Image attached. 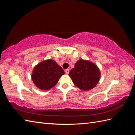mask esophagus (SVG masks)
<instances>
[{
  "label": "esophagus",
  "instance_id": "esophagus-1",
  "mask_svg": "<svg viewBox=\"0 0 135 135\" xmlns=\"http://www.w3.org/2000/svg\"><path fill=\"white\" fill-rule=\"evenodd\" d=\"M65 73L67 74H68V73H69V72H70V70H69V69H67V70H65Z\"/></svg>",
  "mask_w": 135,
  "mask_h": 135
}]
</instances>
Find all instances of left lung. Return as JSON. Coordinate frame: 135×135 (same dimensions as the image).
Wrapping results in <instances>:
<instances>
[{
  "label": "left lung",
  "instance_id": "1",
  "mask_svg": "<svg viewBox=\"0 0 135 135\" xmlns=\"http://www.w3.org/2000/svg\"><path fill=\"white\" fill-rule=\"evenodd\" d=\"M100 71L97 66L86 60H80L70 71L69 76L80 89L88 90L96 86L100 79Z\"/></svg>",
  "mask_w": 135,
  "mask_h": 135
}]
</instances>
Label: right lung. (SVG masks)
Here are the masks:
<instances>
[{"label": "right lung", "mask_w": 135, "mask_h": 135, "mask_svg": "<svg viewBox=\"0 0 135 135\" xmlns=\"http://www.w3.org/2000/svg\"><path fill=\"white\" fill-rule=\"evenodd\" d=\"M64 74V70L56 61L47 60L34 68L32 79L37 87L42 90H49L56 85Z\"/></svg>", "instance_id": "right-lung-1"}]
</instances>
